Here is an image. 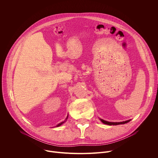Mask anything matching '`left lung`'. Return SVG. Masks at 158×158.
I'll return each instance as SVG.
<instances>
[{
	"label": "left lung",
	"instance_id": "left-lung-1",
	"mask_svg": "<svg viewBox=\"0 0 158 158\" xmlns=\"http://www.w3.org/2000/svg\"><path fill=\"white\" fill-rule=\"evenodd\" d=\"M100 120H101V122L103 123L104 124H107V125H110V126H111V125L124 124H126V123H128V122H129V121H131V119H129V120H127V121H123V122H119V123H114V122H113V123H112V122H108V121H104V120H103V119H100Z\"/></svg>",
	"mask_w": 158,
	"mask_h": 158
}]
</instances>
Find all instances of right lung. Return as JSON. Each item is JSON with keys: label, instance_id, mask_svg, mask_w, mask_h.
<instances>
[{"label": "right lung", "instance_id": "obj_1", "mask_svg": "<svg viewBox=\"0 0 158 158\" xmlns=\"http://www.w3.org/2000/svg\"><path fill=\"white\" fill-rule=\"evenodd\" d=\"M67 118H68V116H67V118H66V119H65V121H66V120H67ZM65 121H64V122H62V123H59V124H57V127H58V126H60V125H62V124H63V123H64V122H65Z\"/></svg>", "mask_w": 158, "mask_h": 158}]
</instances>
